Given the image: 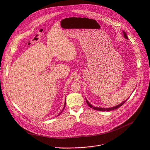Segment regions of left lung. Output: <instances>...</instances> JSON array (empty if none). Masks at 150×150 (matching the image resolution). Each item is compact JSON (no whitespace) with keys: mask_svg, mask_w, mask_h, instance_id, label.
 Instances as JSON below:
<instances>
[{"mask_svg":"<svg viewBox=\"0 0 150 150\" xmlns=\"http://www.w3.org/2000/svg\"><path fill=\"white\" fill-rule=\"evenodd\" d=\"M123 35H124V37L125 38H126V39H128V38H127V35H126V32L125 31H123ZM128 98L127 99H126L125 101H123L122 103H120V104H119V105H116V106H115V107H112V108H96V107H94V106H93V105H91L89 102H88V101L85 98V100H86V102H87V104L89 105V107H90L91 108H93L94 110H99V111H111V110H115V109H117V108H120V107H121L127 100H128Z\"/></svg>","mask_w":150,"mask_h":150,"instance_id":"obj_1","label":"left lung"}]
</instances>
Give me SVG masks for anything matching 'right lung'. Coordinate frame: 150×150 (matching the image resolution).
Listing matches in <instances>:
<instances>
[{
  "label": "right lung",
  "mask_w": 150,
  "mask_h": 150,
  "mask_svg": "<svg viewBox=\"0 0 150 150\" xmlns=\"http://www.w3.org/2000/svg\"><path fill=\"white\" fill-rule=\"evenodd\" d=\"M65 105H66V100H65V105H64V107H63V110H62V112H60V113H59V115H57V116H59V115H60V113H62V112H63V109H65Z\"/></svg>",
  "instance_id": "obj_1"
}]
</instances>
